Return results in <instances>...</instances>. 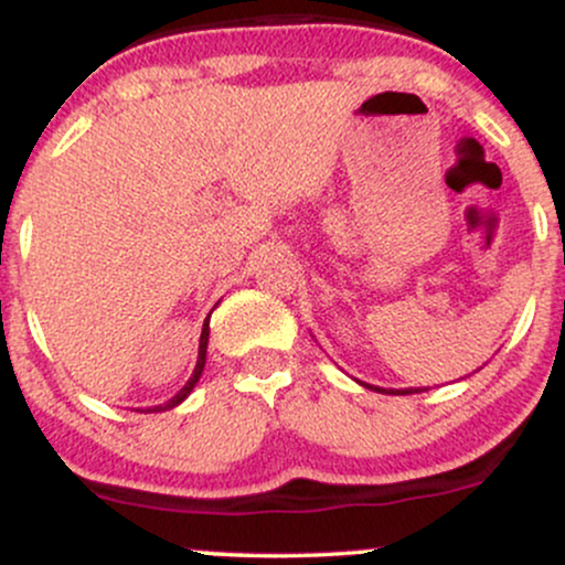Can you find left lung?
Masks as SVG:
<instances>
[{"instance_id": "8db88e82", "label": "left lung", "mask_w": 565, "mask_h": 565, "mask_svg": "<svg viewBox=\"0 0 565 565\" xmlns=\"http://www.w3.org/2000/svg\"><path fill=\"white\" fill-rule=\"evenodd\" d=\"M366 387H372V385H366ZM372 391H380V393H401V395H406V393H423V391H419V387H408V391H385V387H372Z\"/></svg>"}]
</instances>
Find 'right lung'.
<instances>
[{
	"label": "right lung",
	"instance_id": "1",
	"mask_svg": "<svg viewBox=\"0 0 565 565\" xmlns=\"http://www.w3.org/2000/svg\"><path fill=\"white\" fill-rule=\"evenodd\" d=\"M206 342H210V323H204V329H201V340H199V361H196V369H193L191 380L185 382V387H183V391H180L178 395H174V398L167 401L164 406H153V408H146V412H164V408H174V406H178V404H183V401L188 398V393H191V391H193V385H196V382H199L201 372H204V361H206Z\"/></svg>",
	"mask_w": 565,
	"mask_h": 565
}]
</instances>
